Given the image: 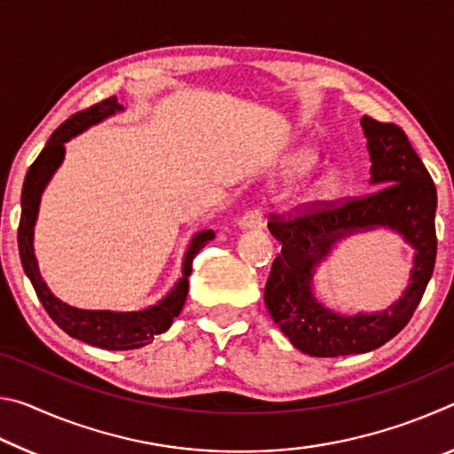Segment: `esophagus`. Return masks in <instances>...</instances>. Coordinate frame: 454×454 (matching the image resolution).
Here are the masks:
<instances>
[{
    "instance_id": "1",
    "label": "esophagus",
    "mask_w": 454,
    "mask_h": 454,
    "mask_svg": "<svg viewBox=\"0 0 454 454\" xmlns=\"http://www.w3.org/2000/svg\"><path fill=\"white\" fill-rule=\"evenodd\" d=\"M238 226L242 230H258L262 228V210L260 208H250L248 212H244L240 220H238Z\"/></svg>"
}]
</instances>
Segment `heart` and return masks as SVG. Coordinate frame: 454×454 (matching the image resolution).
Segmentation results:
<instances>
[{
	"instance_id": "b5f03b06",
	"label": "heart",
	"mask_w": 454,
	"mask_h": 454,
	"mask_svg": "<svg viewBox=\"0 0 454 454\" xmlns=\"http://www.w3.org/2000/svg\"><path fill=\"white\" fill-rule=\"evenodd\" d=\"M314 164L312 153H301L294 162V170L298 174L309 172ZM338 194V182L334 178H322L309 190V200L314 202H326V200H333Z\"/></svg>"
}]
</instances>
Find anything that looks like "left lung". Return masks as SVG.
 I'll return each instance as SVG.
<instances>
[{"label":"left lung","instance_id":"8db88e82","mask_svg":"<svg viewBox=\"0 0 454 454\" xmlns=\"http://www.w3.org/2000/svg\"><path fill=\"white\" fill-rule=\"evenodd\" d=\"M360 126L372 164L371 184L380 188L342 204H312L294 218L272 214L268 222V230L282 250L274 258L266 282V309L284 336L310 356L363 355L382 347L409 325L434 268L433 178L401 128L368 116L360 120ZM374 227L395 229L418 250L410 286L382 313L352 317L333 313L313 296L316 266L338 239Z\"/></svg>","mask_w":454,"mask_h":454}]
</instances>
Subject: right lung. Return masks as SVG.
Returning <instances> with one entry per match:
<instances>
[{"label":"right lung","mask_w":454,"mask_h":454,"mask_svg":"<svg viewBox=\"0 0 454 454\" xmlns=\"http://www.w3.org/2000/svg\"><path fill=\"white\" fill-rule=\"evenodd\" d=\"M124 110L118 104V98L112 96L99 102L88 110L74 114L70 120H66L45 144L35 162L29 166L21 190V218L18 228V246L20 258L24 272L35 290L37 298L43 304L50 318L64 330L66 334L78 340L91 344V347L104 350H132L150 344L158 334L166 333L172 326L174 318L182 312V306L188 296V276L192 272V260L204 248L206 244L214 240L212 230L198 232L188 246L182 262V278L174 284L172 290L148 309L137 312H114V310H82L61 302L50 292L48 284L43 282L37 260L34 254V226L40 210V200L45 186L51 180L53 172L64 162L66 148L64 144L72 140L74 136L82 134L90 126H96L99 121L114 116Z\"/></svg>","instance_id":"add662e5"}]
</instances>
